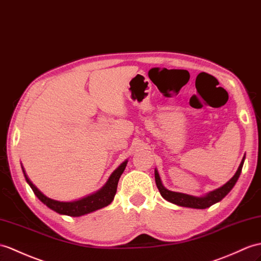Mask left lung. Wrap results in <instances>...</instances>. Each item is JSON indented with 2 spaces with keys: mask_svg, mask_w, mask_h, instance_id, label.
<instances>
[{
  "mask_svg": "<svg viewBox=\"0 0 261 261\" xmlns=\"http://www.w3.org/2000/svg\"><path fill=\"white\" fill-rule=\"evenodd\" d=\"M245 158H246V156L244 155V158H242V160L240 162V166L238 168V170L236 171L233 177L230 179L228 182H226L222 187L218 188V189H216V190L208 192L207 195H204V196L197 197V196H191V195H187V193L175 192V191H171V190L167 189V188L162 185V181L160 179L159 172H158V170H156V169H154L155 185H156V187H158V189L161 193V196L163 197V199H166L167 201L171 202L173 204L180 205V207L193 208V209L209 208L210 205H213L217 202L221 201V200L225 198L230 192V190L232 189L233 186L236 185V182H237L240 173H241V169H242V166H244Z\"/></svg>",
  "mask_w": 261,
  "mask_h": 261,
  "instance_id": "1",
  "label": "left lung"
}]
</instances>
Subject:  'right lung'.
I'll return each instance as SVG.
<instances>
[{
	"label": "right lung",
	"instance_id": "add662e5",
	"mask_svg": "<svg viewBox=\"0 0 261 261\" xmlns=\"http://www.w3.org/2000/svg\"><path fill=\"white\" fill-rule=\"evenodd\" d=\"M126 163H128V160H125L121 163L116 170L111 173L106 185L103 186L100 190L91 193V195H88L83 198L73 200V201H58V200L46 197L31 182V181H30L23 167H22V171L24 174V178H25L29 186L31 187L34 195L38 197L40 201L43 202L47 208H50L51 210L56 211V213L60 215H65L70 217H80V216L88 215L90 213H93V211L105 208L112 202V200L114 199V196H116V192H117L119 179L121 177V174H122L124 171Z\"/></svg>",
	"mask_w": 261,
	"mask_h": 261
}]
</instances>
